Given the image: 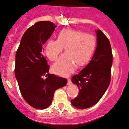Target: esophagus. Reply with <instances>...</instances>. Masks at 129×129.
<instances>
[{"label": "esophagus", "mask_w": 129, "mask_h": 129, "mask_svg": "<svg viewBox=\"0 0 129 129\" xmlns=\"http://www.w3.org/2000/svg\"><path fill=\"white\" fill-rule=\"evenodd\" d=\"M71 81L70 79H69V80H68V82H67V85H71Z\"/></svg>", "instance_id": "esophagus-1"}]
</instances>
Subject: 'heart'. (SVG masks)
<instances>
[{
    "mask_svg": "<svg viewBox=\"0 0 129 129\" xmlns=\"http://www.w3.org/2000/svg\"><path fill=\"white\" fill-rule=\"evenodd\" d=\"M96 47L93 35L73 29H63L56 34V40L49 39L44 46V53L49 60L55 61L64 48L65 54L51 67V71L65 76L73 72L75 67L87 64Z\"/></svg>",
    "mask_w": 129,
    "mask_h": 129,
    "instance_id": "1",
    "label": "heart"
}]
</instances>
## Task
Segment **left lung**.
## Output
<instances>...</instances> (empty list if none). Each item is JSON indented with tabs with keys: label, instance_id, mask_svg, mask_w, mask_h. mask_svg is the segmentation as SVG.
I'll list each match as a JSON object with an SVG mask.
<instances>
[{
	"label": "left lung",
	"instance_id": "1",
	"mask_svg": "<svg viewBox=\"0 0 129 129\" xmlns=\"http://www.w3.org/2000/svg\"><path fill=\"white\" fill-rule=\"evenodd\" d=\"M97 46L92 59L78 75L72 77V82L79 89V93L71 101L79 109L90 107L101 99L111 82L112 54L109 39L101 30H95Z\"/></svg>",
	"mask_w": 129,
	"mask_h": 129
}]
</instances>
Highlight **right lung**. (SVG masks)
Instances as JSON below:
<instances>
[{"mask_svg":"<svg viewBox=\"0 0 129 129\" xmlns=\"http://www.w3.org/2000/svg\"><path fill=\"white\" fill-rule=\"evenodd\" d=\"M56 27L49 21L35 23L25 31L16 53L15 75L19 89L25 102L37 109L48 107L54 91L67 83V79L49 74L43 55V46Z\"/></svg>","mask_w":129,"mask_h":129,"instance_id":"right-lung-1","label":"right lung"}]
</instances>
